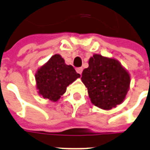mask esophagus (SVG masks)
Instances as JSON below:
<instances>
[{
    "mask_svg": "<svg viewBox=\"0 0 150 150\" xmlns=\"http://www.w3.org/2000/svg\"><path fill=\"white\" fill-rule=\"evenodd\" d=\"M82 71H83V69H82V68H77V69H76V71H77L78 73H79L80 75L82 73Z\"/></svg>",
    "mask_w": 150,
    "mask_h": 150,
    "instance_id": "34e87169",
    "label": "esophagus"
}]
</instances>
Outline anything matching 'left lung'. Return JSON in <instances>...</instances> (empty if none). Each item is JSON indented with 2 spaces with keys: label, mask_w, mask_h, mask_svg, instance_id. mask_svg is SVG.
Segmentation results:
<instances>
[{
  "label": "left lung",
  "mask_w": 150,
  "mask_h": 150,
  "mask_svg": "<svg viewBox=\"0 0 150 150\" xmlns=\"http://www.w3.org/2000/svg\"><path fill=\"white\" fill-rule=\"evenodd\" d=\"M81 79L92 104L104 110L121 104L129 89L130 75L121 63L98 54L89 58Z\"/></svg>",
  "instance_id": "obj_1"
}]
</instances>
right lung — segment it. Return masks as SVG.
I'll list each match as a JSON object with an SVG mask.
<instances>
[{
    "instance_id": "obj_1",
    "label": "right lung",
    "mask_w": 150,
    "mask_h": 150,
    "mask_svg": "<svg viewBox=\"0 0 150 150\" xmlns=\"http://www.w3.org/2000/svg\"><path fill=\"white\" fill-rule=\"evenodd\" d=\"M80 75L71 65L64 63L62 56L55 54L38 69L35 74L36 87L38 94L52 102H58L67 87Z\"/></svg>"
}]
</instances>
